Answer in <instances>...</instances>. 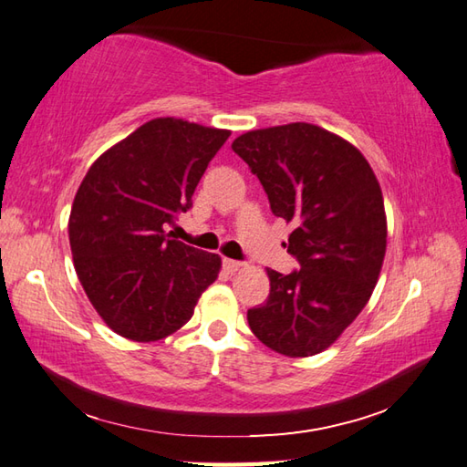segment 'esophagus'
<instances>
[{
    "mask_svg": "<svg viewBox=\"0 0 467 467\" xmlns=\"http://www.w3.org/2000/svg\"><path fill=\"white\" fill-rule=\"evenodd\" d=\"M223 266H224V271H228V273H236L243 266V263L233 261V259H223Z\"/></svg>",
    "mask_w": 467,
    "mask_h": 467,
    "instance_id": "1",
    "label": "esophagus"
}]
</instances>
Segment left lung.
I'll list each match as a JSON object with an SVG mask.
<instances>
[{
  "label": "left lung",
  "mask_w": 467,
  "mask_h": 467,
  "mask_svg": "<svg viewBox=\"0 0 467 467\" xmlns=\"http://www.w3.org/2000/svg\"><path fill=\"white\" fill-rule=\"evenodd\" d=\"M275 216L295 224L289 253L301 269H266V303L246 313L269 349L311 357L331 347L369 301L387 249L381 186L365 156L321 126L293 122L234 138Z\"/></svg>",
  "instance_id": "left-lung-1"
}]
</instances>
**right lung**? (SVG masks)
<instances>
[{"label":"right lung","instance_id":"right-lung-1","mask_svg":"<svg viewBox=\"0 0 467 467\" xmlns=\"http://www.w3.org/2000/svg\"><path fill=\"white\" fill-rule=\"evenodd\" d=\"M231 130L166 116L108 148L86 172L67 221L76 275L96 313L138 343L191 321L221 256L168 233Z\"/></svg>","mask_w":467,"mask_h":467}]
</instances>
